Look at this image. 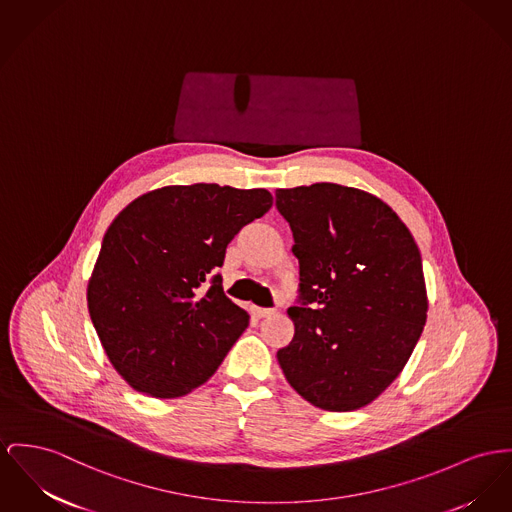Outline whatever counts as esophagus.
Listing matches in <instances>:
<instances>
[{"label":"esophagus","instance_id":"34e87169","mask_svg":"<svg viewBox=\"0 0 512 512\" xmlns=\"http://www.w3.org/2000/svg\"><path fill=\"white\" fill-rule=\"evenodd\" d=\"M252 314L258 316V318H266V316L273 314V308L252 307Z\"/></svg>","mask_w":512,"mask_h":512}]
</instances>
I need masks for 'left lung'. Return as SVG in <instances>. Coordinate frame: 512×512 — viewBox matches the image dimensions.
<instances>
[{
	"instance_id": "8db88e82",
	"label": "left lung",
	"mask_w": 512,
	"mask_h": 512,
	"mask_svg": "<svg viewBox=\"0 0 512 512\" xmlns=\"http://www.w3.org/2000/svg\"><path fill=\"white\" fill-rule=\"evenodd\" d=\"M275 205L293 231L301 281L279 367L316 408H363L402 373L423 332L419 248L390 205L357 188H279Z\"/></svg>"
}]
</instances>
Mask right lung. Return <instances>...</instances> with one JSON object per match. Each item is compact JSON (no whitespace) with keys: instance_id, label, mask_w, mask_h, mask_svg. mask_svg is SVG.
<instances>
[{"instance_id":"1","label":"right lung","mask_w":512,"mask_h":512,"mask_svg":"<svg viewBox=\"0 0 512 512\" xmlns=\"http://www.w3.org/2000/svg\"><path fill=\"white\" fill-rule=\"evenodd\" d=\"M272 204L264 188L165 186L110 223L87 307L108 361L134 390L178 398L219 369L250 316L223 293L217 268Z\"/></svg>"}]
</instances>
